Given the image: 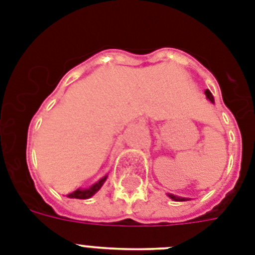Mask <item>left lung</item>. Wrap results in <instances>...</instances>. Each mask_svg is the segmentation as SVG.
Listing matches in <instances>:
<instances>
[{
	"instance_id": "8db88e82",
	"label": "left lung",
	"mask_w": 255,
	"mask_h": 255,
	"mask_svg": "<svg viewBox=\"0 0 255 255\" xmlns=\"http://www.w3.org/2000/svg\"><path fill=\"white\" fill-rule=\"evenodd\" d=\"M205 95H206V98H208V99H209L210 102H212V103H214V98H213V95H212V92H210L209 90H206ZM168 196H169V197L172 198V200H174V201H186V198L177 197V196H173V194H168Z\"/></svg>"
}]
</instances>
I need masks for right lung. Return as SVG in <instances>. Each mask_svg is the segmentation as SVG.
Returning <instances> with one entry per match:
<instances>
[{"instance_id": "add662e5", "label": "right lung", "mask_w": 255, "mask_h": 255, "mask_svg": "<svg viewBox=\"0 0 255 255\" xmlns=\"http://www.w3.org/2000/svg\"><path fill=\"white\" fill-rule=\"evenodd\" d=\"M106 178H107V176H104L102 180H99V181L96 182V184H94V185L90 186V188H87V189H77L75 192H73V193H70L69 197L70 198H81V200L90 198L92 194H95L96 192L100 189V186L103 185V182L106 181Z\"/></svg>"}]
</instances>
